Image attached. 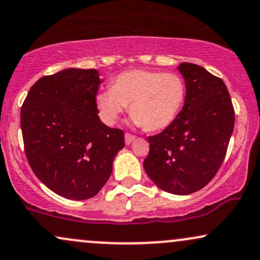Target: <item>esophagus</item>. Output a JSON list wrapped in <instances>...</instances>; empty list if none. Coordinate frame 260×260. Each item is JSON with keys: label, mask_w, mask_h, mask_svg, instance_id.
I'll list each match as a JSON object with an SVG mask.
<instances>
[{"label": "esophagus", "mask_w": 260, "mask_h": 260, "mask_svg": "<svg viewBox=\"0 0 260 260\" xmlns=\"http://www.w3.org/2000/svg\"><path fill=\"white\" fill-rule=\"evenodd\" d=\"M134 140H136V136H133V134H129V133H126L124 134V143L127 144H131V143H133Z\"/></svg>", "instance_id": "1"}]
</instances>
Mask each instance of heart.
<instances>
[{
  "instance_id": "obj_1",
  "label": "heart",
  "mask_w": 260,
  "mask_h": 260,
  "mask_svg": "<svg viewBox=\"0 0 260 260\" xmlns=\"http://www.w3.org/2000/svg\"><path fill=\"white\" fill-rule=\"evenodd\" d=\"M185 98L186 84L179 75L133 69L118 74L111 89L100 92L95 100L99 116L106 124H114L129 105L134 124L157 132L173 123Z\"/></svg>"
}]
</instances>
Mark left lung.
<instances>
[{"mask_svg": "<svg viewBox=\"0 0 260 260\" xmlns=\"http://www.w3.org/2000/svg\"><path fill=\"white\" fill-rule=\"evenodd\" d=\"M178 70L185 80V103L173 123L148 138L144 170L164 191L189 195L207 185L223 164L235 111L223 80L191 62Z\"/></svg>", "mask_w": 260, "mask_h": 260, "instance_id": "obj_1", "label": "left lung"}]
</instances>
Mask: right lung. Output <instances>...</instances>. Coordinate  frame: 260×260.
Returning <instances> with one entry per match:
<instances>
[{"label":"right lung","instance_id":"add662e5","mask_svg":"<svg viewBox=\"0 0 260 260\" xmlns=\"http://www.w3.org/2000/svg\"><path fill=\"white\" fill-rule=\"evenodd\" d=\"M95 69H65L31 87L20 111L24 149L36 177L70 200L95 196L124 146L123 131L100 121Z\"/></svg>","mask_w":260,"mask_h":260}]
</instances>
